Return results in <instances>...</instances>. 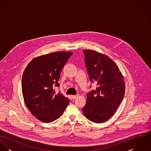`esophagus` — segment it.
<instances>
[{
  "label": "esophagus",
  "instance_id": "34e87169",
  "mask_svg": "<svg viewBox=\"0 0 151 151\" xmlns=\"http://www.w3.org/2000/svg\"><path fill=\"white\" fill-rule=\"evenodd\" d=\"M78 96H79V95H73V96H72V98H73V99H76Z\"/></svg>",
  "mask_w": 151,
  "mask_h": 151
}]
</instances>
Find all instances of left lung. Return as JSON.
Wrapping results in <instances>:
<instances>
[{
    "label": "left lung",
    "instance_id": "1",
    "mask_svg": "<svg viewBox=\"0 0 151 151\" xmlns=\"http://www.w3.org/2000/svg\"><path fill=\"white\" fill-rule=\"evenodd\" d=\"M83 52L89 78L97 88L86 95L82 110L88 120L101 123L109 120L120 105L125 93L124 79L119 67L108 56L93 50Z\"/></svg>",
    "mask_w": 151,
    "mask_h": 151
}]
</instances>
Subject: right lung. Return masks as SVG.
Returning a JSON list of instances; mask_svg holds the SVG:
<instances>
[{"mask_svg":"<svg viewBox=\"0 0 151 151\" xmlns=\"http://www.w3.org/2000/svg\"><path fill=\"white\" fill-rule=\"evenodd\" d=\"M70 52H56L38 56L27 65L22 77L24 101L39 120L50 123L59 118L70 103L68 98L53 88L70 56Z\"/></svg>","mask_w":151,"mask_h":151,"instance_id":"1","label":"right lung"}]
</instances>
